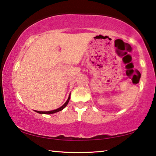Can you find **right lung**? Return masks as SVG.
<instances>
[{"instance_id":"add662e5","label":"right lung","mask_w":156,"mask_h":156,"mask_svg":"<svg viewBox=\"0 0 156 156\" xmlns=\"http://www.w3.org/2000/svg\"><path fill=\"white\" fill-rule=\"evenodd\" d=\"M69 99H70V94H69V96L68 99L67 100V101H66L65 103L62 106H61L59 108H58V109H54L52 111H48V112H39V111H36V110H34V111H35V112L37 113H40V114H51V113H55L56 112H60V111H62L63 109H64V108L67 105L69 101Z\"/></svg>"}]
</instances>
